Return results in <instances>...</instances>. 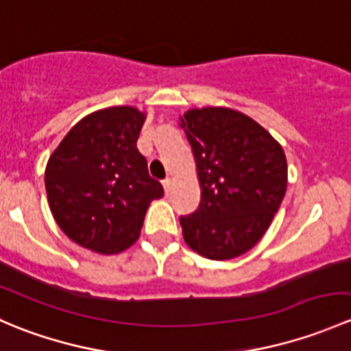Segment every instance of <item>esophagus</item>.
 I'll return each mask as SVG.
<instances>
[{
  "mask_svg": "<svg viewBox=\"0 0 351 351\" xmlns=\"http://www.w3.org/2000/svg\"><path fill=\"white\" fill-rule=\"evenodd\" d=\"M162 186H165V192L169 193V190H171V178L162 180Z\"/></svg>",
  "mask_w": 351,
  "mask_h": 351,
  "instance_id": "obj_1",
  "label": "esophagus"
}]
</instances>
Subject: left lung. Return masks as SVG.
Listing matches in <instances>:
<instances>
[{
  "label": "left lung",
  "mask_w": 351,
  "mask_h": 351,
  "mask_svg": "<svg viewBox=\"0 0 351 351\" xmlns=\"http://www.w3.org/2000/svg\"><path fill=\"white\" fill-rule=\"evenodd\" d=\"M182 129L202 186L197 210L180 217L183 238L208 260H231L260 241L284 200V149L260 123L231 108L189 110Z\"/></svg>",
  "instance_id": "1"
}]
</instances>
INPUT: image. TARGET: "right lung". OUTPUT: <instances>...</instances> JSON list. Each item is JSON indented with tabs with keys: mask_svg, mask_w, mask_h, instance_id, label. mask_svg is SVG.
Segmentation results:
<instances>
[{
	"mask_svg": "<svg viewBox=\"0 0 351 351\" xmlns=\"http://www.w3.org/2000/svg\"><path fill=\"white\" fill-rule=\"evenodd\" d=\"M144 113L112 107L81 119L45 168V190L62 232L101 254L139 238L151 200L165 195L137 149Z\"/></svg>",
	"mask_w": 351,
	"mask_h": 351,
	"instance_id": "obj_1",
	"label": "right lung"
}]
</instances>
